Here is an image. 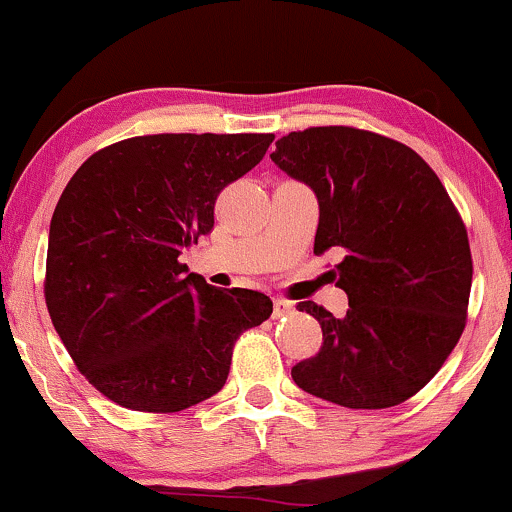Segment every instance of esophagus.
<instances>
[{"mask_svg":"<svg viewBox=\"0 0 512 512\" xmlns=\"http://www.w3.org/2000/svg\"><path fill=\"white\" fill-rule=\"evenodd\" d=\"M293 303L291 301H284V298H274V320H279V317H286L293 313Z\"/></svg>","mask_w":512,"mask_h":512,"instance_id":"obj_1","label":"esophagus"}]
</instances>
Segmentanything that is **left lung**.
<instances>
[{
	"label": "left lung",
	"instance_id": "obj_1",
	"mask_svg": "<svg viewBox=\"0 0 512 512\" xmlns=\"http://www.w3.org/2000/svg\"><path fill=\"white\" fill-rule=\"evenodd\" d=\"M272 161L313 187L315 255L337 248L344 317L298 303L322 346L291 368L301 390L349 409L407 402L460 342L472 291L464 221L433 168L407 144L356 127H308Z\"/></svg>",
	"mask_w": 512,
	"mask_h": 512
}]
</instances>
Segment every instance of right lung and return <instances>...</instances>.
<instances>
[{"instance_id": "obj_1", "label": "right lung", "mask_w": 512, "mask_h": 512, "mask_svg": "<svg viewBox=\"0 0 512 512\" xmlns=\"http://www.w3.org/2000/svg\"><path fill=\"white\" fill-rule=\"evenodd\" d=\"M274 134H146L81 163L50 221L45 303L86 380L120 407L173 414L221 390L233 346L272 315L178 257L214 228L219 192Z\"/></svg>"}]
</instances>
